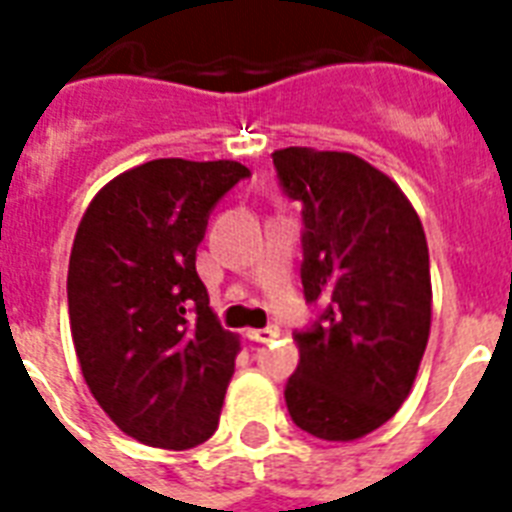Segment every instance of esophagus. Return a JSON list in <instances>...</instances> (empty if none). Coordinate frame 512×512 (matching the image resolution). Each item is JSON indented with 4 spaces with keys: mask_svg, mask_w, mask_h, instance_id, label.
Segmentation results:
<instances>
[{
    "mask_svg": "<svg viewBox=\"0 0 512 512\" xmlns=\"http://www.w3.org/2000/svg\"><path fill=\"white\" fill-rule=\"evenodd\" d=\"M249 341L255 343H268L273 341V338H279V327H263V330H249Z\"/></svg>",
    "mask_w": 512,
    "mask_h": 512,
    "instance_id": "obj_1",
    "label": "esophagus"
}]
</instances>
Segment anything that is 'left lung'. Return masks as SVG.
<instances>
[{
    "label": "left lung",
    "mask_w": 512,
    "mask_h": 512,
    "mask_svg": "<svg viewBox=\"0 0 512 512\" xmlns=\"http://www.w3.org/2000/svg\"><path fill=\"white\" fill-rule=\"evenodd\" d=\"M284 193L303 204V292L325 311L295 333L284 400L319 440H360L411 395L432 325L429 249L411 201L360 155L273 152Z\"/></svg>",
    "instance_id": "1"
}]
</instances>
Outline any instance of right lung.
<instances>
[{"label": "right lung", "instance_id": "obj_1", "mask_svg": "<svg viewBox=\"0 0 512 512\" xmlns=\"http://www.w3.org/2000/svg\"><path fill=\"white\" fill-rule=\"evenodd\" d=\"M239 161L158 158L93 195L69 255V325L96 403L155 448L201 446L220 421L239 335L222 330L195 271Z\"/></svg>", "mask_w": 512, "mask_h": 512}]
</instances>
